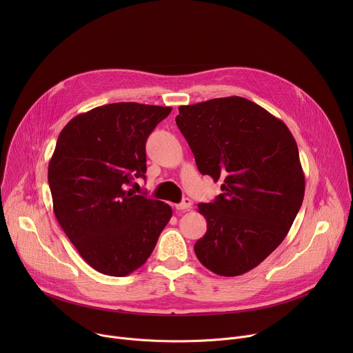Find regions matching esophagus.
<instances>
[{"instance_id": "1", "label": "esophagus", "mask_w": 353, "mask_h": 353, "mask_svg": "<svg viewBox=\"0 0 353 353\" xmlns=\"http://www.w3.org/2000/svg\"><path fill=\"white\" fill-rule=\"evenodd\" d=\"M192 207V201L190 198H184L180 204L176 205V210L179 211H185V210H190Z\"/></svg>"}]
</instances>
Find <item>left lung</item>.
<instances>
[{
    "instance_id": "left-lung-1",
    "label": "left lung",
    "mask_w": 353,
    "mask_h": 353,
    "mask_svg": "<svg viewBox=\"0 0 353 353\" xmlns=\"http://www.w3.org/2000/svg\"><path fill=\"white\" fill-rule=\"evenodd\" d=\"M176 124L199 173L223 183L214 203L198 204L207 233L195 256L216 275L245 274L282 243L303 203L297 143L282 120L240 96L180 106Z\"/></svg>"
}]
</instances>
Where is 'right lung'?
Segmentation results:
<instances>
[{
    "instance_id": "right-lung-1",
    "label": "right lung",
    "mask_w": 353,
    "mask_h": 353,
    "mask_svg": "<svg viewBox=\"0 0 353 353\" xmlns=\"http://www.w3.org/2000/svg\"><path fill=\"white\" fill-rule=\"evenodd\" d=\"M172 108L121 102L75 116L48 163L56 218L97 272L127 276L152 254L172 218L170 205L135 195L145 177V142Z\"/></svg>"
}]
</instances>
